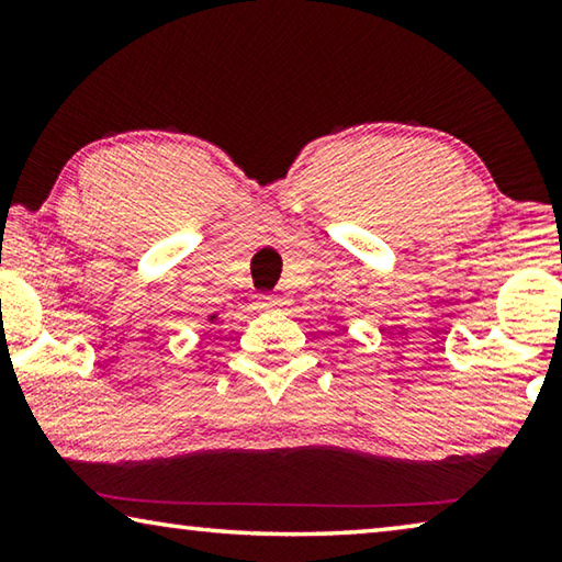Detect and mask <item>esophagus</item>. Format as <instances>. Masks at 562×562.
I'll return each mask as SVG.
<instances>
[{
  "mask_svg": "<svg viewBox=\"0 0 562 562\" xmlns=\"http://www.w3.org/2000/svg\"><path fill=\"white\" fill-rule=\"evenodd\" d=\"M260 307L262 310H278V307H282V300L280 297H262Z\"/></svg>",
  "mask_w": 562,
  "mask_h": 562,
  "instance_id": "esophagus-1",
  "label": "esophagus"
}]
</instances>
